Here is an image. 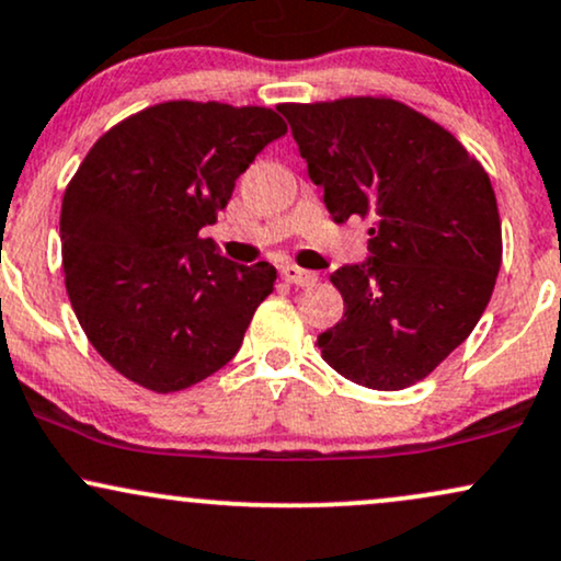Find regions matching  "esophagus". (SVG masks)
<instances>
[{
  "mask_svg": "<svg viewBox=\"0 0 561 561\" xmlns=\"http://www.w3.org/2000/svg\"><path fill=\"white\" fill-rule=\"evenodd\" d=\"M282 279L298 287H313L316 282H319V274L308 272V268H300V266H285L282 268Z\"/></svg>",
  "mask_w": 561,
  "mask_h": 561,
  "instance_id": "esophagus-1",
  "label": "esophagus"
}]
</instances>
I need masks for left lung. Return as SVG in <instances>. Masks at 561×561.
I'll return each mask as SVG.
<instances>
[{
	"mask_svg": "<svg viewBox=\"0 0 561 561\" xmlns=\"http://www.w3.org/2000/svg\"><path fill=\"white\" fill-rule=\"evenodd\" d=\"M336 225L370 219L368 259L332 274L345 313L323 360L368 389L426 379L473 332L502 266L489 174L455 135L394 99L276 106Z\"/></svg>",
	"mask_w": 561,
	"mask_h": 561,
	"instance_id": "left-lung-1",
	"label": "left lung"
}]
</instances>
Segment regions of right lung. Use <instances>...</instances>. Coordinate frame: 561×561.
Wrapping results in <instances>:
<instances>
[{
  "mask_svg": "<svg viewBox=\"0 0 561 561\" xmlns=\"http://www.w3.org/2000/svg\"><path fill=\"white\" fill-rule=\"evenodd\" d=\"M285 133L266 106L167 101L88 151L59 216L65 285L91 345L125 379L167 394L238 355L276 268L227 261L201 229Z\"/></svg>",
  "mask_w": 561,
  "mask_h": 561,
  "instance_id": "add662e5",
  "label": "right lung"
}]
</instances>
